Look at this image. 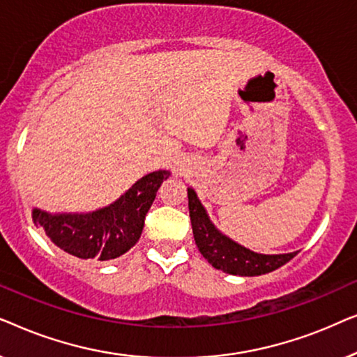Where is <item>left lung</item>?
Listing matches in <instances>:
<instances>
[{
	"instance_id": "left-lung-1",
	"label": "left lung",
	"mask_w": 357,
	"mask_h": 357,
	"mask_svg": "<svg viewBox=\"0 0 357 357\" xmlns=\"http://www.w3.org/2000/svg\"><path fill=\"white\" fill-rule=\"evenodd\" d=\"M188 209L198 250L216 270H222L229 275L260 276L278 270L297 255V252L263 255L238 245L214 227L193 188H188Z\"/></svg>"
}]
</instances>
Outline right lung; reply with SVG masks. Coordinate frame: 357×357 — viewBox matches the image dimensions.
Wrapping results in <instances>:
<instances>
[{
  "mask_svg": "<svg viewBox=\"0 0 357 357\" xmlns=\"http://www.w3.org/2000/svg\"><path fill=\"white\" fill-rule=\"evenodd\" d=\"M169 175V170L144 175L116 202L92 213L52 214L33 208L32 219L70 255L82 260H114L139 241L146 214Z\"/></svg>",
  "mask_w": 357,
  "mask_h": 357,
  "instance_id": "add662e5",
  "label": "right lung"
}]
</instances>
